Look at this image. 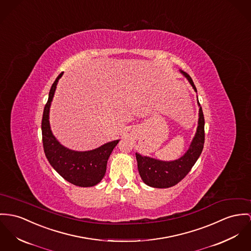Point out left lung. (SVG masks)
<instances>
[{"instance_id":"obj_1","label":"left lung","mask_w":251,"mask_h":251,"mask_svg":"<svg viewBox=\"0 0 251 251\" xmlns=\"http://www.w3.org/2000/svg\"><path fill=\"white\" fill-rule=\"evenodd\" d=\"M180 73L188 79L194 90L197 92L192 78L182 71H180ZM198 104L200 107V113L197 133L194 136L189 149L180 158L173 161H162L149 156H142L137 153L135 154L138 172L145 184L154 188L172 187L184 178V176L192 169L194 164L202 152L204 144V117L199 100Z\"/></svg>"}]
</instances>
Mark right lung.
Instances as JSON below:
<instances>
[{
    "mask_svg": "<svg viewBox=\"0 0 251 251\" xmlns=\"http://www.w3.org/2000/svg\"><path fill=\"white\" fill-rule=\"evenodd\" d=\"M62 75L63 73L53 82L44 108L42 118L44 152L50 165L62 177L76 186L91 187L99 183L105 176L109 156L119 140L108 142L95 150L85 152L73 151L60 144L51 133L49 114L58 80Z\"/></svg>",
    "mask_w": 251,
    "mask_h": 251,
    "instance_id": "1",
    "label": "right lung"
}]
</instances>
